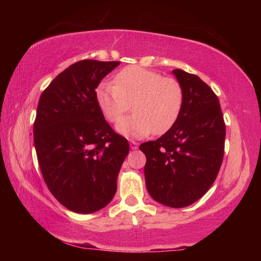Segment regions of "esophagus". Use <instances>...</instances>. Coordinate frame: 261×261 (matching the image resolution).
I'll list each match as a JSON object with an SVG mask.
<instances>
[{"label": "esophagus", "mask_w": 261, "mask_h": 261, "mask_svg": "<svg viewBox=\"0 0 261 261\" xmlns=\"http://www.w3.org/2000/svg\"><path fill=\"white\" fill-rule=\"evenodd\" d=\"M138 143H137V141H134V140H132V141H130V148L131 149H137V148H138Z\"/></svg>", "instance_id": "34e87169"}]
</instances>
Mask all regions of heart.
Here are the masks:
<instances>
[{
  "instance_id": "obj_1",
  "label": "heart",
  "mask_w": 261,
  "mask_h": 261,
  "mask_svg": "<svg viewBox=\"0 0 261 261\" xmlns=\"http://www.w3.org/2000/svg\"><path fill=\"white\" fill-rule=\"evenodd\" d=\"M96 102L109 122L121 121L131 103L134 114L117 125L127 138L163 135L178 120L183 108L182 86L173 78L140 67H126L115 77V84L103 82L96 88Z\"/></svg>"
}]
</instances>
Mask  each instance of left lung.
<instances>
[{
    "label": "left lung",
    "mask_w": 261,
    "mask_h": 261,
    "mask_svg": "<svg viewBox=\"0 0 261 261\" xmlns=\"http://www.w3.org/2000/svg\"><path fill=\"white\" fill-rule=\"evenodd\" d=\"M184 102L178 120L154 141L141 144L148 193L162 205L180 208L204 196L219 174L226 124L218 96L196 74L173 70Z\"/></svg>",
    "instance_id": "obj_1"
}]
</instances>
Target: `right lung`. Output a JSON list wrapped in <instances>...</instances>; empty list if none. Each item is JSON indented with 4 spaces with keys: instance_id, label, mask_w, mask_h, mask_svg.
I'll return each instance as SVG.
<instances>
[{
    "instance_id": "add662e5",
    "label": "right lung",
    "mask_w": 261,
    "mask_h": 261,
    "mask_svg": "<svg viewBox=\"0 0 261 261\" xmlns=\"http://www.w3.org/2000/svg\"><path fill=\"white\" fill-rule=\"evenodd\" d=\"M118 61L83 60L42 92L33 125L41 174L57 200L74 213L103 208L117 190L127 140L106 122L95 88Z\"/></svg>"
}]
</instances>
